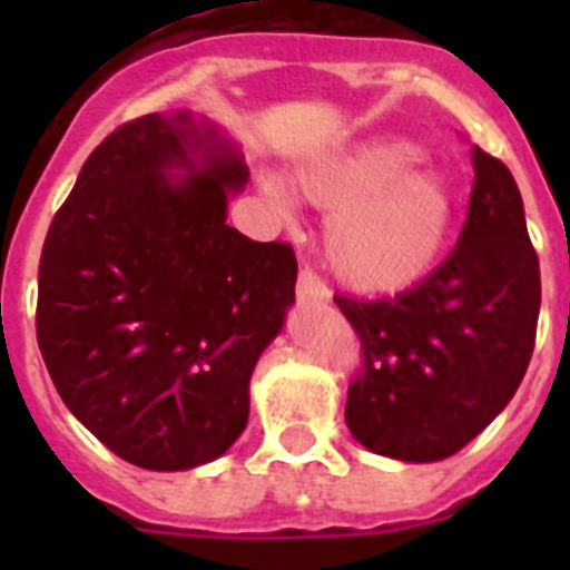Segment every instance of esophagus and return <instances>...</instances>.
<instances>
[{
  "instance_id": "34e87169",
  "label": "esophagus",
  "mask_w": 570,
  "mask_h": 570,
  "mask_svg": "<svg viewBox=\"0 0 570 570\" xmlns=\"http://www.w3.org/2000/svg\"><path fill=\"white\" fill-rule=\"evenodd\" d=\"M296 296L302 302H328L331 291L328 285L322 282V276H316L311 268L299 271V279H296Z\"/></svg>"
}]
</instances>
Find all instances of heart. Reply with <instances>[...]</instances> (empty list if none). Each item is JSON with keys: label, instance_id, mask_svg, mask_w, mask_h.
Returning a JSON list of instances; mask_svg holds the SVG:
<instances>
[{"label": "heart", "instance_id": "obj_1", "mask_svg": "<svg viewBox=\"0 0 570 570\" xmlns=\"http://www.w3.org/2000/svg\"><path fill=\"white\" fill-rule=\"evenodd\" d=\"M416 163L414 145L382 139L302 170L305 196L331 208L328 259L351 288H405L440 256L454 199L440 176L416 170Z\"/></svg>", "mask_w": 570, "mask_h": 570}]
</instances>
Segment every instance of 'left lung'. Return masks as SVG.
Here are the masks:
<instances>
[{"mask_svg": "<svg viewBox=\"0 0 570 570\" xmlns=\"http://www.w3.org/2000/svg\"><path fill=\"white\" fill-rule=\"evenodd\" d=\"M473 188L451 254L385 299L334 296L362 342L345 422L402 462L454 456L517 394L537 340L540 259L511 170L473 145Z\"/></svg>", "mask_w": 570, "mask_h": 570, "instance_id": "8db88e82", "label": "left lung"}]
</instances>
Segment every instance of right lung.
Wrapping results in <instances>:
<instances>
[{"mask_svg": "<svg viewBox=\"0 0 570 570\" xmlns=\"http://www.w3.org/2000/svg\"><path fill=\"white\" fill-rule=\"evenodd\" d=\"M245 183L239 150L208 122L139 116L85 159L45 236L39 351L70 414L130 465H205L248 425L296 256L225 223Z\"/></svg>", "mask_w": 570, "mask_h": 570, "instance_id": "1", "label": "right lung"}]
</instances>
